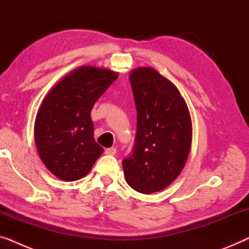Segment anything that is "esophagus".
<instances>
[{"label": "esophagus", "instance_id": "34e87169", "mask_svg": "<svg viewBox=\"0 0 249 249\" xmlns=\"http://www.w3.org/2000/svg\"><path fill=\"white\" fill-rule=\"evenodd\" d=\"M115 153H117V148L115 147H110L105 149V154L107 155H114Z\"/></svg>", "mask_w": 249, "mask_h": 249}]
</instances>
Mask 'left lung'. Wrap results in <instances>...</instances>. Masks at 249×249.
<instances>
[{
  "label": "left lung",
  "mask_w": 249,
  "mask_h": 249,
  "mask_svg": "<svg viewBox=\"0 0 249 249\" xmlns=\"http://www.w3.org/2000/svg\"><path fill=\"white\" fill-rule=\"evenodd\" d=\"M137 110L131 154L122 160L125 181L136 192L164 189L180 175L192 144V120L179 90L153 68L130 73Z\"/></svg>",
  "instance_id": "8db88e82"
}]
</instances>
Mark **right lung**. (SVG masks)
<instances>
[{"instance_id":"add662e5","label":"right lung","mask_w":249,"mask_h":249,"mask_svg":"<svg viewBox=\"0 0 249 249\" xmlns=\"http://www.w3.org/2000/svg\"><path fill=\"white\" fill-rule=\"evenodd\" d=\"M117 78L111 70L81 67L59 81L43 101L35 121L36 147L59 179L83 178L103 153L95 142L90 112Z\"/></svg>"}]
</instances>
